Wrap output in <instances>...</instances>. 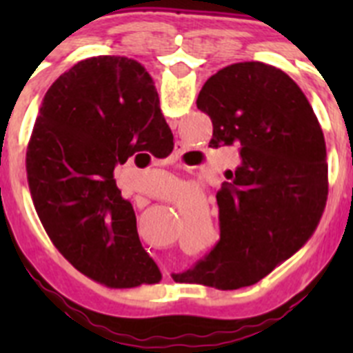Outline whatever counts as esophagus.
<instances>
[{"mask_svg":"<svg viewBox=\"0 0 353 353\" xmlns=\"http://www.w3.org/2000/svg\"><path fill=\"white\" fill-rule=\"evenodd\" d=\"M179 150H180V145H179Z\"/></svg>","mask_w":353,"mask_h":353,"instance_id":"esophagus-1","label":"esophagus"}]
</instances>
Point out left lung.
Listing matches in <instances>:
<instances>
[{"instance_id": "obj_1", "label": "left lung", "mask_w": 353, "mask_h": 353, "mask_svg": "<svg viewBox=\"0 0 353 353\" xmlns=\"http://www.w3.org/2000/svg\"><path fill=\"white\" fill-rule=\"evenodd\" d=\"M196 104L214 125L208 146H236L240 164L217 192L219 242L187 276L217 290L251 286L297 252L322 217V127L297 83L261 61L221 68Z\"/></svg>"}]
</instances>
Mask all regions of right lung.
<instances>
[{"label": "right lung", "mask_w": 353, "mask_h": 353, "mask_svg": "<svg viewBox=\"0 0 353 353\" xmlns=\"http://www.w3.org/2000/svg\"><path fill=\"white\" fill-rule=\"evenodd\" d=\"M171 148L154 81L136 60L88 58L48 90L28 143V185L52 244L84 276L109 288L161 281L114 168Z\"/></svg>", "instance_id": "obj_1"}]
</instances>
